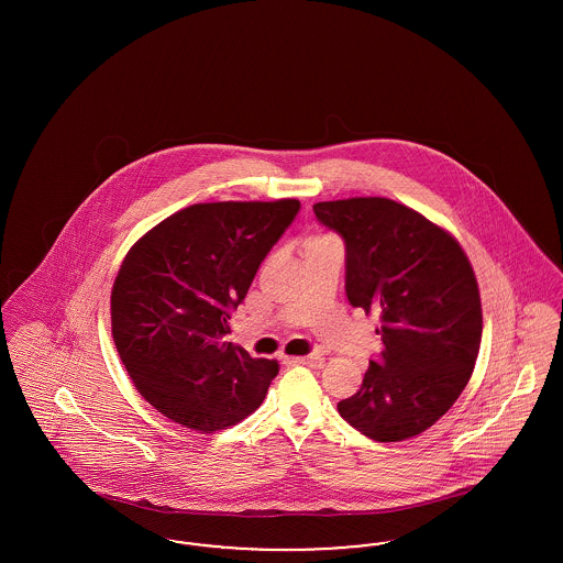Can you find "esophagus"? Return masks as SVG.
<instances>
[{
    "instance_id": "34e87169",
    "label": "esophagus",
    "mask_w": 563,
    "mask_h": 563,
    "mask_svg": "<svg viewBox=\"0 0 563 563\" xmlns=\"http://www.w3.org/2000/svg\"><path fill=\"white\" fill-rule=\"evenodd\" d=\"M289 365H308L312 369H321L324 365V356L321 352H314V354H308V356H294V358H287Z\"/></svg>"
}]
</instances>
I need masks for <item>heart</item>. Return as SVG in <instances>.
I'll return each mask as SVG.
<instances>
[{
	"instance_id": "b5f03b06",
	"label": "heart",
	"mask_w": 563,
	"mask_h": 563,
	"mask_svg": "<svg viewBox=\"0 0 563 563\" xmlns=\"http://www.w3.org/2000/svg\"><path fill=\"white\" fill-rule=\"evenodd\" d=\"M327 234H312V236H308L306 241H319V239H324Z\"/></svg>"
}]
</instances>
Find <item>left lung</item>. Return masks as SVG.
I'll use <instances>...</instances> for the list:
<instances>
[{
    "label": "left lung",
    "mask_w": 563,
    "mask_h": 563,
    "mask_svg": "<svg viewBox=\"0 0 563 563\" xmlns=\"http://www.w3.org/2000/svg\"><path fill=\"white\" fill-rule=\"evenodd\" d=\"M314 214L346 242V295L377 312L382 358L338 402L365 437L393 443L430 429L454 405L482 344V297L454 236L390 198L317 202Z\"/></svg>",
    "instance_id": "8db88e82"
}]
</instances>
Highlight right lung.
Returning <instances> with one entry per match:
<instances>
[{"label": "right lung", "mask_w": 563, "mask_h": 563, "mask_svg": "<svg viewBox=\"0 0 563 563\" xmlns=\"http://www.w3.org/2000/svg\"><path fill=\"white\" fill-rule=\"evenodd\" d=\"M299 200L200 202L134 242L111 289V335L141 397L200 432L234 427L266 399L278 363L225 342Z\"/></svg>", "instance_id": "obj_1"}]
</instances>
